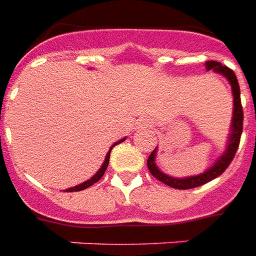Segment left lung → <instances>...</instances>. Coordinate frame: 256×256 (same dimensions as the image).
<instances>
[{
    "mask_svg": "<svg viewBox=\"0 0 256 256\" xmlns=\"http://www.w3.org/2000/svg\"><path fill=\"white\" fill-rule=\"evenodd\" d=\"M206 68L207 71L212 70L215 72L220 74L222 76H225L229 84L232 86V92H233V116H232L230 123V134H229V140H228V145L226 150H224V154L216 159L214 164L208 167L207 170L198 176H190V177L185 178H176L172 176H167L166 172H163L156 164V154H158V148L154 150V152L150 154L148 158V168H150V174L155 178H158L160 182L166 184L168 186L176 189H192L198 188L200 185L212 181L214 178L220 177L222 172H225L228 166L230 164V162L234 158L238 144H240V137H242V100H240V86L237 82L236 74L232 71L230 68H228L226 66H222L218 62H207L206 63Z\"/></svg>",
    "mask_w": 256,
    "mask_h": 256,
    "instance_id": "8db88e82",
    "label": "left lung"
}]
</instances>
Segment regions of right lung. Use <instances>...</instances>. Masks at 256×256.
Here are the masks:
<instances>
[{"label":"right lung","instance_id":"1","mask_svg":"<svg viewBox=\"0 0 256 256\" xmlns=\"http://www.w3.org/2000/svg\"><path fill=\"white\" fill-rule=\"evenodd\" d=\"M124 140H126V138L119 140L118 142H115V144L112 145L111 148H110V150H108V154H106V160H104V163H102V166H101L100 168H98V172H96V174H94V176H93V177L90 178V180H88V181H84V182L79 184V185H76V186H72V188L66 189V192H78V190H84V189L89 188V186H92L93 184L97 182V181H98V180H100V178L102 177V176H104V172H106V167H108V163H110V154H111L112 148H114L115 145H118V144H120V142H123Z\"/></svg>","mask_w":256,"mask_h":256}]
</instances>
